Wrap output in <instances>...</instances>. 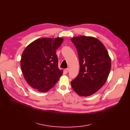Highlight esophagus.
I'll return each mask as SVG.
<instances>
[{"label": "esophagus", "instance_id": "1", "mask_svg": "<svg viewBox=\"0 0 130 130\" xmlns=\"http://www.w3.org/2000/svg\"><path fill=\"white\" fill-rule=\"evenodd\" d=\"M65 72H66V73H67V72H68V71H69V68H66V69H65Z\"/></svg>", "mask_w": 130, "mask_h": 130}]
</instances>
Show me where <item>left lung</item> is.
<instances>
[{
  "label": "left lung",
  "instance_id": "1",
  "mask_svg": "<svg viewBox=\"0 0 130 130\" xmlns=\"http://www.w3.org/2000/svg\"><path fill=\"white\" fill-rule=\"evenodd\" d=\"M71 41L76 47L80 65L71 86L80 96H90L105 84L110 70V59L103 44L93 37L77 36Z\"/></svg>",
  "mask_w": 130,
  "mask_h": 130
}]
</instances>
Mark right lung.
Instances as JSON below:
<instances>
[{
  "mask_svg": "<svg viewBox=\"0 0 130 130\" xmlns=\"http://www.w3.org/2000/svg\"><path fill=\"white\" fill-rule=\"evenodd\" d=\"M63 42L61 38L40 39L23 51L21 69L26 81L33 88L46 92L59 81L63 71L58 68L56 50Z\"/></svg>",
  "mask_w": 130,
  "mask_h": 130,
  "instance_id": "add662e5",
  "label": "right lung"
}]
</instances>
